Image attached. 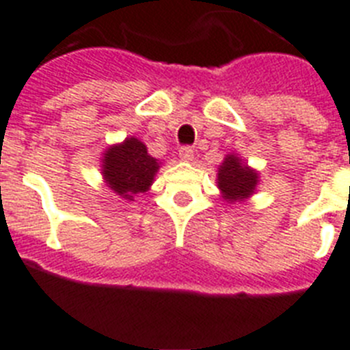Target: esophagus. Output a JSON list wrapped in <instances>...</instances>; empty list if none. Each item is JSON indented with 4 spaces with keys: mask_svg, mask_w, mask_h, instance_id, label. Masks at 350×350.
I'll use <instances>...</instances> for the list:
<instances>
[{
    "mask_svg": "<svg viewBox=\"0 0 350 350\" xmlns=\"http://www.w3.org/2000/svg\"><path fill=\"white\" fill-rule=\"evenodd\" d=\"M180 158L183 161H192V158H194V149L192 147H181Z\"/></svg>",
    "mask_w": 350,
    "mask_h": 350,
    "instance_id": "esophagus-1",
    "label": "esophagus"
}]
</instances>
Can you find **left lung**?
Listing matches in <instances>:
<instances>
[{"mask_svg": "<svg viewBox=\"0 0 350 350\" xmlns=\"http://www.w3.org/2000/svg\"><path fill=\"white\" fill-rule=\"evenodd\" d=\"M258 181V170L252 169L235 152L224 156L223 163L217 167V189L221 198L232 204L248 201L257 192Z\"/></svg>", "mask_w": 350, "mask_h": 350, "instance_id": "obj_1", "label": "left lung"}]
</instances>
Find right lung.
<instances>
[{
	"label": "right lung",
	"instance_id": "right-lung-1",
	"mask_svg": "<svg viewBox=\"0 0 350 350\" xmlns=\"http://www.w3.org/2000/svg\"><path fill=\"white\" fill-rule=\"evenodd\" d=\"M161 161L147 152L144 142L127 136L120 144H113L102 154V180L122 200L135 201L146 194L154 183Z\"/></svg>",
	"mask_w": 350,
	"mask_h": 350
}]
</instances>
